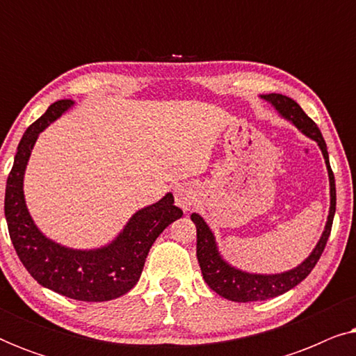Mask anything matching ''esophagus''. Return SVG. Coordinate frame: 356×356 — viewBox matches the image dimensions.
Returning a JSON list of instances; mask_svg holds the SVG:
<instances>
[{"instance_id": "esophagus-1", "label": "esophagus", "mask_w": 356, "mask_h": 356, "mask_svg": "<svg viewBox=\"0 0 356 356\" xmlns=\"http://www.w3.org/2000/svg\"><path fill=\"white\" fill-rule=\"evenodd\" d=\"M175 202H177V206L181 207L183 211H191L194 202H196V196H194L193 188L188 186V184H179V186L175 188Z\"/></svg>"}]
</instances>
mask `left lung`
Returning <instances> with one entry per match:
<instances>
[{"label":"left lung","instance_id":"1","mask_svg":"<svg viewBox=\"0 0 356 356\" xmlns=\"http://www.w3.org/2000/svg\"><path fill=\"white\" fill-rule=\"evenodd\" d=\"M262 99L270 102L275 106L277 111L291 121L301 133H305L308 138L314 139L318 145L323 150L325 165H327L329 172V183H330V211L327 217V223H325L324 233L321 236L318 245H316L314 251L311 252L308 259L301 262L298 267L291 269L284 274L275 275H259V274H248V272L238 270L235 267L228 266L225 261L218 254L216 240H213L212 232L209 230L207 223L202 220L201 216L193 213L191 220L196 223L197 230V245H196V254L199 266H201L202 277L206 284L211 289L218 293L223 298L238 301V303H248V301H264L274 296H279L285 291H289L303 282L306 277L311 274L314 266L318 264L321 254H323L325 245H327L330 230H332L334 213H335V179L332 168L329 163V154L327 145L321 134L318 124L309 118L308 115L301 110V106L291 100L290 97L282 94H269L262 95Z\"/></svg>","mask_w":356,"mask_h":356}]
</instances>
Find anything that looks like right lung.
I'll return each instance as SVG.
<instances>
[{"label": "right lung", "instance_id": "add662e5", "mask_svg": "<svg viewBox=\"0 0 356 356\" xmlns=\"http://www.w3.org/2000/svg\"><path fill=\"white\" fill-rule=\"evenodd\" d=\"M72 104V100L55 102L24 133L6 181L4 216L14 250L38 284L72 300L108 301L128 293L138 284L150 246L183 211L175 206L168 193L159 202L136 212L113 243L94 251L70 250L43 236L24 201V172L38 134Z\"/></svg>", "mask_w": 356, "mask_h": 356}]
</instances>
